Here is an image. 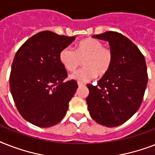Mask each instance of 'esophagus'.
Listing matches in <instances>:
<instances>
[{
    "mask_svg": "<svg viewBox=\"0 0 155 155\" xmlns=\"http://www.w3.org/2000/svg\"><path fill=\"white\" fill-rule=\"evenodd\" d=\"M84 84H83V83L78 82V86H79V87H83V86H84Z\"/></svg>",
    "mask_w": 155,
    "mask_h": 155,
    "instance_id": "obj_1",
    "label": "esophagus"
}]
</instances>
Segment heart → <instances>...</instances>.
<instances>
[{
    "mask_svg": "<svg viewBox=\"0 0 155 155\" xmlns=\"http://www.w3.org/2000/svg\"><path fill=\"white\" fill-rule=\"evenodd\" d=\"M83 59L84 67L71 74L70 78L79 82H88L98 75L103 76L109 71L113 54L110 49L103 47L100 41L91 38L80 41L75 50L68 47L59 53L61 64L68 71H75Z\"/></svg>",
    "mask_w": 155,
    "mask_h": 155,
    "instance_id": "1",
    "label": "heart"
}]
</instances>
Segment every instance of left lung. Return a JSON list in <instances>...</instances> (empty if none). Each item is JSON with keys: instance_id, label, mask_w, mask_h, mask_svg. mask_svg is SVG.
Listing matches in <instances>:
<instances>
[{"instance_id": "1", "label": "left lung", "mask_w": 155, "mask_h": 155, "mask_svg": "<svg viewBox=\"0 0 155 155\" xmlns=\"http://www.w3.org/2000/svg\"><path fill=\"white\" fill-rule=\"evenodd\" d=\"M92 38L108 42L113 61L97 85L87 84V109L96 122L115 127L129 120L142 104L148 81L146 60L137 46L121 34L108 31Z\"/></svg>"}]
</instances>
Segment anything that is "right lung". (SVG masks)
Masks as SVG:
<instances>
[{
  "mask_svg": "<svg viewBox=\"0 0 155 155\" xmlns=\"http://www.w3.org/2000/svg\"><path fill=\"white\" fill-rule=\"evenodd\" d=\"M75 37L42 31L19 48L11 68L12 97L22 117L38 127H51L62 120L78 85L63 82L68 73L59 61V53Z\"/></svg>",
  "mask_w": 155,
  "mask_h": 155,
  "instance_id": "obj_1",
  "label": "right lung"
}]
</instances>
